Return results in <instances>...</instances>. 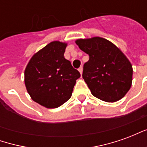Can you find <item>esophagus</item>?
I'll list each match as a JSON object with an SVG mask.
<instances>
[{
  "instance_id": "34e87169",
  "label": "esophagus",
  "mask_w": 147,
  "mask_h": 147,
  "mask_svg": "<svg viewBox=\"0 0 147 147\" xmlns=\"http://www.w3.org/2000/svg\"><path fill=\"white\" fill-rule=\"evenodd\" d=\"M78 70H79V71H80V74L82 75V73H83V67L81 66V67H80V68L78 69Z\"/></svg>"
}]
</instances>
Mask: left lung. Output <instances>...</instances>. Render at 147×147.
Instances as JSON below:
<instances>
[{"instance_id":"8db88e82","label":"left lung","mask_w":147,"mask_h":147,"mask_svg":"<svg viewBox=\"0 0 147 147\" xmlns=\"http://www.w3.org/2000/svg\"><path fill=\"white\" fill-rule=\"evenodd\" d=\"M76 43L89 55V61L83 65V78L93 95L107 102L122 98L132 82V66L125 55L99 37L78 39Z\"/></svg>"}]
</instances>
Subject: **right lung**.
Wrapping results in <instances>:
<instances>
[{"label":"right lung","instance_id":"right-lung-1","mask_svg":"<svg viewBox=\"0 0 147 147\" xmlns=\"http://www.w3.org/2000/svg\"><path fill=\"white\" fill-rule=\"evenodd\" d=\"M67 44L52 42L34 55L24 72L25 85L31 98L46 108H57L70 98L80 77L64 57Z\"/></svg>","mask_w":147,"mask_h":147}]
</instances>
